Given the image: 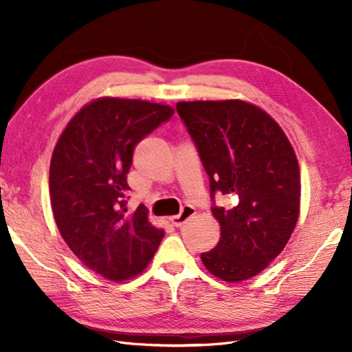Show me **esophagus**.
<instances>
[{
    "mask_svg": "<svg viewBox=\"0 0 352 352\" xmlns=\"http://www.w3.org/2000/svg\"><path fill=\"white\" fill-rule=\"evenodd\" d=\"M195 213H197V212H195V208L190 207V206H184L180 214L170 216V218H169V222L172 223V226H174V227H177V228H178V227H182L186 221L190 219L192 216L195 214Z\"/></svg>",
    "mask_w": 352,
    "mask_h": 352,
    "instance_id": "1",
    "label": "esophagus"
}]
</instances>
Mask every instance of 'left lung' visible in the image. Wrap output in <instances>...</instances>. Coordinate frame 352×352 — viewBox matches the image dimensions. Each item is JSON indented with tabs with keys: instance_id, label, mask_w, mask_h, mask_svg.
<instances>
[{
	"instance_id": "1",
	"label": "left lung",
	"mask_w": 352,
	"mask_h": 352,
	"mask_svg": "<svg viewBox=\"0 0 352 352\" xmlns=\"http://www.w3.org/2000/svg\"><path fill=\"white\" fill-rule=\"evenodd\" d=\"M177 111L198 148L212 198L216 192L239 198L233 208H212L221 239L201 254L203 265L227 283L252 278L284 250L300 218L295 149L278 122L248 101H180Z\"/></svg>"
}]
</instances>
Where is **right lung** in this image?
Masks as SVG:
<instances>
[{
	"mask_svg": "<svg viewBox=\"0 0 352 352\" xmlns=\"http://www.w3.org/2000/svg\"><path fill=\"white\" fill-rule=\"evenodd\" d=\"M168 104L101 96L65 126L50 164L52 214L63 241L86 267L110 281L139 275L164 231L145 206L129 213L122 199L134 148L174 115Z\"/></svg>",
	"mask_w": 352,
	"mask_h": 352,
	"instance_id": "add662e5",
	"label": "right lung"
}]
</instances>
